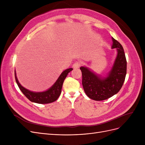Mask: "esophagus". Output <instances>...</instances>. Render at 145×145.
<instances>
[{"instance_id": "obj_1", "label": "esophagus", "mask_w": 145, "mask_h": 145, "mask_svg": "<svg viewBox=\"0 0 145 145\" xmlns=\"http://www.w3.org/2000/svg\"><path fill=\"white\" fill-rule=\"evenodd\" d=\"M80 63L79 62H75V63L73 64L72 68H74V69H77V68H78L80 67Z\"/></svg>"}]
</instances>
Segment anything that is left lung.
<instances>
[{
  "label": "left lung",
  "mask_w": 145,
  "mask_h": 145,
  "mask_svg": "<svg viewBox=\"0 0 145 145\" xmlns=\"http://www.w3.org/2000/svg\"><path fill=\"white\" fill-rule=\"evenodd\" d=\"M112 40L111 48H116L117 56L110 71L106 75H99L86 67L80 68L83 89L88 97L94 100H104L116 94L125 79L127 65L123 48L113 37Z\"/></svg>",
  "instance_id": "obj_1"
}]
</instances>
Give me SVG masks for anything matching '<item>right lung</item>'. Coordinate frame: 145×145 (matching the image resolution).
<instances>
[{
    "instance_id": "right-lung-1",
    "label": "right lung",
    "mask_w": 145,
    "mask_h": 145,
    "mask_svg": "<svg viewBox=\"0 0 145 145\" xmlns=\"http://www.w3.org/2000/svg\"><path fill=\"white\" fill-rule=\"evenodd\" d=\"M72 69V68H68L63 71L53 85L46 91L43 92H34L26 89L25 88L21 85L17 79L16 70L14 71V74L16 81L19 89L31 102L39 104H46L53 102L59 98L62 91L64 80L67 77L68 73Z\"/></svg>"
}]
</instances>
